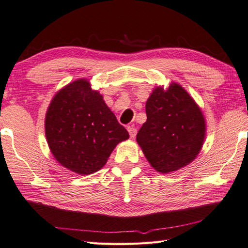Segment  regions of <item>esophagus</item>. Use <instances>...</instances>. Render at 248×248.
<instances>
[{
  "label": "esophagus",
  "instance_id": "obj_1",
  "mask_svg": "<svg viewBox=\"0 0 248 248\" xmlns=\"http://www.w3.org/2000/svg\"><path fill=\"white\" fill-rule=\"evenodd\" d=\"M127 130H128V133H129V136H130V138H135V137H136L137 129L135 128L134 126H128V127H127Z\"/></svg>",
  "mask_w": 248,
  "mask_h": 248
}]
</instances>
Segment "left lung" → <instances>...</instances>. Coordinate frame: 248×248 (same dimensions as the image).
Listing matches in <instances>:
<instances>
[{
  "label": "left lung",
  "instance_id": "8db88e82",
  "mask_svg": "<svg viewBox=\"0 0 248 248\" xmlns=\"http://www.w3.org/2000/svg\"><path fill=\"white\" fill-rule=\"evenodd\" d=\"M146 113L136 140L154 170L168 174L198 156L206 136V122L184 87L171 82L166 90L154 88L146 102Z\"/></svg>",
  "mask_w": 248,
  "mask_h": 248
}]
</instances>
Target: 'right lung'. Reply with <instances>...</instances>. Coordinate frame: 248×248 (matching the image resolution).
<instances>
[{
  "label": "right lung",
  "mask_w": 248,
  "mask_h": 248,
  "mask_svg": "<svg viewBox=\"0 0 248 248\" xmlns=\"http://www.w3.org/2000/svg\"><path fill=\"white\" fill-rule=\"evenodd\" d=\"M45 136L60 165L78 175L101 170L128 132L86 78L56 93L46 111Z\"/></svg>",
  "instance_id": "obj_1"
}]
</instances>
